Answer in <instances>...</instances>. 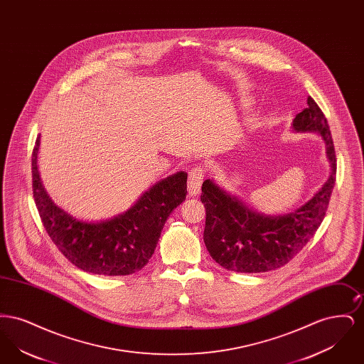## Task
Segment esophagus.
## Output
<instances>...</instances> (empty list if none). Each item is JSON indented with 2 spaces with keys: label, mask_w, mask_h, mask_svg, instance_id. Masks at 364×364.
I'll list each match as a JSON object with an SVG mask.
<instances>
[{
  "label": "esophagus",
  "mask_w": 364,
  "mask_h": 364,
  "mask_svg": "<svg viewBox=\"0 0 364 364\" xmlns=\"http://www.w3.org/2000/svg\"><path fill=\"white\" fill-rule=\"evenodd\" d=\"M205 177V171L200 166H195L191 169L190 176H188V191L191 195H198L200 191V186Z\"/></svg>",
  "instance_id": "1"
}]
</instances>
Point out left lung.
Instances as JSON below:
<instances>
[{
	"mask_svg": "<svg viewBox=\"0 0 364 364\" xmlns=\"http://www.w3.org/2000/svg\"><path fill=\"white\" fill-rule=\"evenodd\" d=\"M307 105L296 114L294 128L321 134L331 164L329 180L310 202L291 214L267 217L245 208L213 181L202 184L200 200L206 208L203 240L211 258L224 269L263 273L282 267L306 247L322 224L336 183L337 159L323 112L311 97Z\"/></svg>",
	"mask_w": 364,
	"mask_h": 364,
	"instance_id": "obj_1",
	"label": "left lung"
}]
</instances>
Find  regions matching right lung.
Segmentation results:
<instances>
[{"instance_id":"add662e5","label":"right lung","mask_w":364,"mask_h":364,"mask_svg":"<svg viewBox=\"0 0 364 364\" xmlns=\"http://www.w3.org/2000/svg\"><path fill=\"white\" fill-rule=\"evenodd\" d=\"M33 150V195L41 221L58 251L80 270L98 276H128L147 264L154 254L169 214L187 196V173L177 172L156 183L124 214L87 224L57 208L43 190Z\"/></svg>"}]
</instances>
